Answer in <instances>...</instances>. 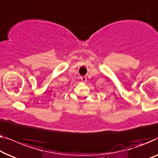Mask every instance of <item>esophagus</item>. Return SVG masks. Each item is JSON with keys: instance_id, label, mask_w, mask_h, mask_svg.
<instances>
[{"instance_id": "obj_1", "label": "esophagus", "mask_w": 158, "mask_h": 158, "mask_svg": "<svg viewBox=\"0 0 158 158\" xmlns=\"http://www.w3.org/2000/svg\"><path fill=\"white\" fill-rule=\"evenodd\" d=\"M80 79H81V81L84 82V83H86V77H80Z\"/></svg>"}]
</instances>
